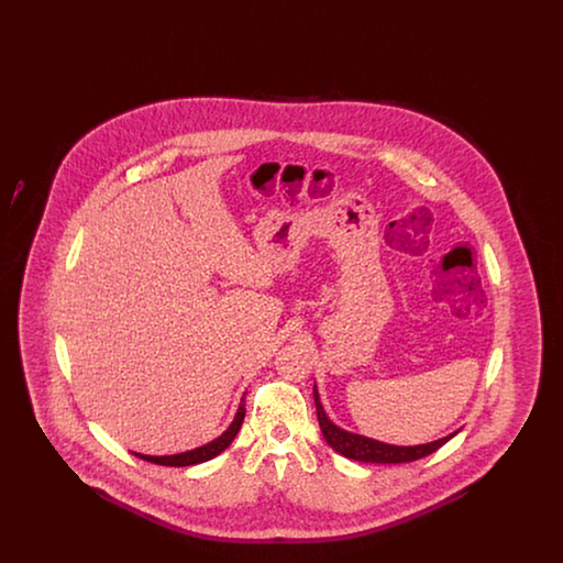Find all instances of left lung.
<instances>
[{"label": "left lung", "instance_id": "obj_1", "mask_svg": "<svg viewBox=\"0 0 563 563\" xmlns=\"http://www.w3.org/2000/svg\"><path fill=\"white\" fill-rule=\"evenodd\" d=\"M314 402H317V416H319V424H321L322 437L324 441L338 452V454L346 455L350 460H358V462H372V464H401V462H413L420 460L424 455H430L437 452L441 445H445L452 437L457 434V430L437 439L432 443H424V445H388L382 441H375L369 437L356 434V432H349V430L335 427L324 409H322L321 397L319 390L314 386Z\"/></svg>", "mask_w": 563, "mask_h": 563}]
</instances>
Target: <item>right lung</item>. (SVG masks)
I'll return each mask as SVG.
<instances>
[{
	"instance_id": "1",
	"label": "right lung",
	"mask_w": 563,
	"mask_h": 563,
	"mask_svg": "<svg viewBox=\"0 0 563 563\" xmlns=\"http://www.w3.org/2000/svg\"><path fill=\"white\" fill-rule=\"evenodd\" d=\"M244 411H246V409H244V399H241L239 411H236V416H234L232 424L228 427V430H225L223 434H219L214 441L207 443V445H202V448L189 450V452H184V454L134 455H136V457H141V460L154 462V464H162V466H191V464H200V462H207V460H211V457H214V455L221 454L225 448H230V443L234 441V437H236V434H239V430H241L242 420H244Z\"/></svg>"
}]
</instances>
